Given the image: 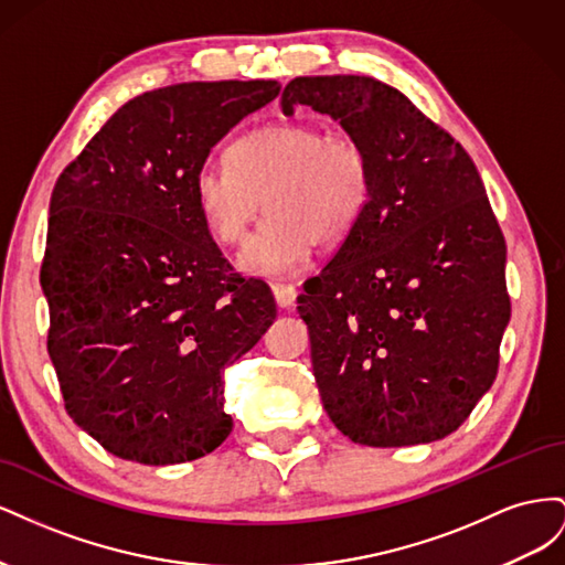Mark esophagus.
<instances>
[{"label":"esophagus","instance_id":"esophagus-1","mask_svg":"<svg viewBox=\"0 0 565 565\" xmlns=\"http://www.w3.org/2000/svg\"><path fill=\"white\" fill-rule=\"evenodd\" d=\"M273 295H276L280 309H289V306L297 301V287L289 282H276L273 285Z\"/></svg>","mask_w":565,"mask_h":565}]
</instances>
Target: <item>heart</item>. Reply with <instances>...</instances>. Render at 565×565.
Returning a JSON list of instances; mask_svg holds the SVG:
<instances>
[{
  "label": "heart",
  "mask_w": 565,
  "mask_h": 565,
  "mask_svg": "<svg viewBox=\"0 0 565 565\" xmlns=\"http://www.w3.org/2000/svg\"><path fill=\"white\" fill-rule=\"evenodd\" d=\"M231 164L195 174V204L221 243L245 241L264 204V228L241 254L254 273L299 270L313 245H337L372 198V164L361 143L309 122L252 129L228 150Z\"/></svg>",
  "instance_id": "obj_1"
}]
</instances>
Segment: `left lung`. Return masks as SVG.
Listing matches in <instances>:
<instances>
[{"label":"left lung","mask_w":565,"mask_h":565,"mask_svg":"<svg viewBox=\"0 0 565 565\" xmlns=\"http://www.w3.org/2000/svg\"><path fill=\"white\" fill-rule=\"evenodd\" d=\"M282 113L330 115L372 164V198L297 311L320 401L372 448L457 431L498 377L507 245L469 152L388 84L297 77Z\"/></svg>","instance_id":"8db88e82"}]
</instances>
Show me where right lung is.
Segmentation results:
<instances>
[{
  "instance_id": "right-lung-1",
  "label": "right lung",
  "mask_w": 565,
  "mask_h": 565,
  "mask_svg": "<svg viewBox=\"0 0 565 565\" xmlns=\"http://www.w3.org/2000/svg\"><path fill=\"white\" fill-rule=\"evenodd\" d=\"M280 94L276 79L183 82L119 108L63 169L40 282L67 415L119 459L181 465L233 429L224 370L276 320L195 204L210 150Z\"/></svg>"
}]
</instances>
